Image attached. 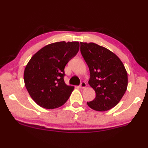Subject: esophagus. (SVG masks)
Wrapping results in <instances>:
<instances>
[{
    "label": "esophagus",
    "instance_id": "obj_1",
    "mask_svg": "<svg viewBox=\"0 0 148 148\" xmlns=\"http://www.w3.org/2000/svg\"><path fill=\"white\" fill-rule=\"evenodd\" d=\"M86 84L84 83V82H82L81 84H80V86L79 87L81 88H86Z\"/></svg>",
    "mask_w": 148,
    "mask_h": 148
}]
</instances>
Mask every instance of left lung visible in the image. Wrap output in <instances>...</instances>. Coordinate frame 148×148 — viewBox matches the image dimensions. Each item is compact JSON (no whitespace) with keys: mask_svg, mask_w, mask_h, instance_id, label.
<instances>
[{"mask_svg":"<svg viewBox=\"0 0 148 148\" xmlns=\"http://www.w3.org/2000/svg\"><path fill=\"white\" fill-rule=\"evenodd\" d=\"M81 53L88 66V84L96 97L87 102L90 108L105 111L118 104L126 92L128 75L121 60L114 53L93 42H81Z\"/></svg>","mask_w":148,"mask_h":148,"instance_id":"left-lung-1","label":"left lung"}]
</instances>
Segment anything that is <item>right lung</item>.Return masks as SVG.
Listing matches in <instances>:
<instances>
[{"instance_id": "1", "label": "right lung", "mask_w": 148, "mask_h": 148, "mask_svg": "<svg viewBox=\"0 0 148 148\" xmlns=\"http://www.w3.org/2000/svg\"><path fill=\"white\" fill-rule=\"evenodd\" d=\"M79 49L77 41L56 42L43 47L26 65L24 82L37 104L45 109L58 108L69 99L74 87L64 82V69Z\"/></svg>"}]
</instances>
